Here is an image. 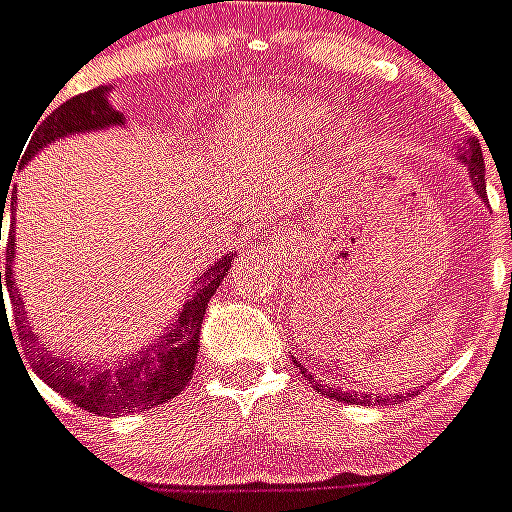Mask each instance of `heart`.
<instances>
[{
  "label": "heart",
  "instance_id": "1",
  "mask_svg": "<svg viewBox=\"0 0 512 512\" xmlns=\"http://www.w3.org/2000/svg\"><path fill=\"white\" fill-rule=\"evenodd\" d=\"M312 121H317L312 105H304L293 97H255L230 119V135L244 143L246 149H260Z\"/></svg>",
  "mask_w": 512,
  "mask_h": 512
}]
</instances>
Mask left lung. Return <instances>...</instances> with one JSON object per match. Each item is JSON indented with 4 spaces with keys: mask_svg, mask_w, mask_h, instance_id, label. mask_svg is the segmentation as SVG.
Wrapping results in <instances>:
<instances>
[{
    "mask_svg": "<svg viewBox=\"0 0 512 512\" xmlns=\"http://www.w3.org/2000/svg\"><path fill=\"white\" fill-rule=\"evenodd\" d=\"M458 162L467 168L469 173V181H472V189L478 192L480 198L486 200V160H483V151H480V143L478 138H469L467 140V146L464 149L458 151ZM298 366H301V361H295ZM312 377V374H309ZM314 382V377H312ZM317 391H323L325 396H333V399H339V401H361V404H380V401L385 399H404L401 393H393V396H380V393H342L336 385H314ZM415 393V391H412Z\"/></svg>",
    "mask_w": 512,
    "mask_h": 512,
    "instance_id": "1",
    "label": "left lung"
}]
</instances>
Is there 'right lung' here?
<instances>
[{
    "label": "right lung",
    "instance_id": "add662e5",
    "mask_svg": "<svg viewBox=\"0 0 512 512\" xmlns=\"http://www.w3.org/2000/svg\"><path fill=\"white\" fill-rule=\"evenodd\" d=\"M111 86H97L92 92H83L73 100L62 102L59 108L48 113L45 119L37 116V124L29 132L21 157H18V168H24L26 162L32 160L37 151L51 146L54 140L70 138V135H83V132H100L121 127L124 124V113H119L108 100ZM45 113V111H43ZM13 181L10 179L0 187V233L2 219H5V203L10 211V230H7V263L5 271H0V309L2 320H5V293L7 287L10 301L15 304V323H18V339L21 347L29 355L34 374L43 382H48L56 393H62L64 399H70L75 407L89 410L94 415H130V412H143L157 407L162 401H170L179 396L187 382L192 380V369H195V358L200 350V323L203 314L211 301V295L217 293L222 279L230 271L233 255H222L217 263L200 274V279L192 285V295H187L184 309L179 312V320L170 323L168 331H162L154 342L140 347L132 358H124L119 366H86L83 361L73 358H62L54 355V350L43 342V336L34 331L29 323V314L24 309V301L15 287V200L7 195Z\"/></svg>",
    "mask_w": 512,
    "mask_h": 512
}]
</instances>
